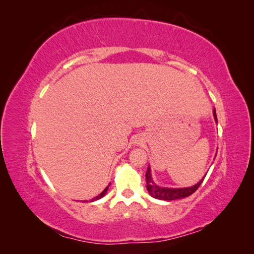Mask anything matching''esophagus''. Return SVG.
I'll return each mask as SVG.
<instances>
[{"instance_id":"1","label":"esophagus","mask_w":254,"mask_h":254,"mask_svg":"<svg viewBox=\"0 0 254 254\" xmlns=\"http://www.w3.org/2000/svg\"><path fill=\"white\" fill-rule=\"evenodd\" d=\"M143 141H142V138L141 137H138V136H136L135 138H134V143L135 144H141Z\"/></svg>"}]
</instances>
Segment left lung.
Masks as SVG:
<instances>
[{
    "label": "left lung",
    "mask_w": 254,
    "mask_h": 254,
    "mask_svg": "<svg viewBox=\"0 0 254 254\" xmlns=\"http://www.w3.org/2000/svg\"><path fill=\"white\" fill-rule=\"evenodd\" d=\"M214 119L215 121L217 122V116H216V110L214 109ZM206 176V175H205ZM145 178H146V188L148 193L155 198L158 199H164V201H174V199L178 198H183L187 196H190L191 194L195 192L198 187L201 186V183L203 182V179L197 182L195 186L193 187H189V188H178V189H171V188H164V187H159L156 185V183L152 179V175H150V168L148 166L146 174H145Z\"/></svg>",
    "instance_id": "obj_1"
}]
</instances>
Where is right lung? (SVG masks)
<instances>
[{"label":"right lung","instance_id":"obj_1","mask_svg":"<svg viewBox=\"0 0 254 254\" xmlns=\"http://www.w3.org/2000/svg\"><path fill=\"white\" fill-rule=\"evenodd\" d=\"M110 187V185L109 186H108L106 189H105V190L104 191H102L100 194H99V195H97L96 197H94V198H91L90 199V202H94V201H96V199H99V198H101L102 196H104L105 195V194L107 193V191H108V188H109ZM86 202H87V201H86Z\"/></svg>","mask_w":254,"mask_h":254}]
</instances>
